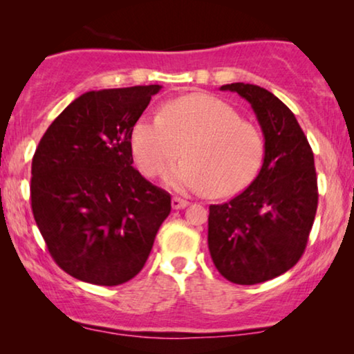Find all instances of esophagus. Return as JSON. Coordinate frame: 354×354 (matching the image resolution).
Masks as SVG:
<instances>
[{
    "label": "esophagus",
    "mask_w": 354,
    "mask_h": 354,
    "mask_svg": "<svg viewBox=\"0 0 354 354\" xmlns=\"http://www.w3.org/2000/svg\"><path fill=\"white\" fill-rule=\"evenodd\" d=\"M188 206V201L183 200V198H178V196H174L172 198V207L174 209H183V207Z\"/></svg>",
    "instance_id": "34e87169"
}]
</instances>
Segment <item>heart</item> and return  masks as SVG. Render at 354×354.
<instances>
[{"mask_svg": "<svg viewBox=\"0 0 354 354\" xmlns=\"http://www.w3.org/2000/svg\"><path fill=\"white\" fill-rule=\"evenodd\" d=\"M135 162L147 177L169 169L167 185L230 196L251 183L264 158V142L253 124L217 96L188 93L164 104L159 118H142L130 133Z\"/></svg>", "mask_w": 354, "mask_h": 354, "instance_id": "heart-1", "label": "heart"}]
</instances>
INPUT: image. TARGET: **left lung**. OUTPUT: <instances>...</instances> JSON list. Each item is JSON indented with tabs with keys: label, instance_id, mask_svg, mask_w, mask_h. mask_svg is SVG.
<instances>
[{
	"label": "left lung",
	"instance_id": "1",
	"mask_svg": "<svg viewBox=\"0 0 354 354\" xmlns=\"http://www.w3.org/2000/svg\"><path fill=\"white\" fill-rule=\"evenodd\" d=\"M253 108L264 135L258 177L224 205L209 206L207 246L230 282L254 285L287 272L306 248L317 209L314 154L297 118L269 90L227 84Z\"/></svg>",
	"mask_w": 354,
	"mask_h": 354
}]
</instances>
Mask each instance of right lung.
<instances>
[{
  "mask_svg": "<svg viewBox=\"0 0 354 354\" xmlns=\"http://www.w3.org/2000/svg\"><path fill=\"white\" fill-rule=\"evenodd\" d=\"M161 85L86 91L43 135L32 159V211L48 251L72 277L120 285L147 263L171 195L132 158L130 133Z\"/></svg>",
  "mask_w": 354,
  "mask_h": 354,
  "instance_id": "1",
  "label": "right lung"
}]
</instances>
